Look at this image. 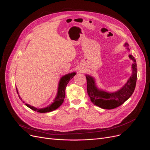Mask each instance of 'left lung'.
<instances>
[{"label":"left lung","instance_id":"8db88e82","mask_svg":"<svg viewBox=\"0 0 150 150\" xmlns=\"http://www.w3.org/2000/svg\"><path fill=\"white\" fill-rule=\"evenodd\" d=\"M125 46L128 50L129 44ZM129 57L133 61L132 64V74L127 83L117 91L109 93L99 89L95 83L94 78L89 75H86L87 80V91L91 102L99 107L106 110H112L121 106L133 94L137 84V65L134 57L129 54Z\"/></svg>","mask_w":150,"mask_h":150}]
</instances>
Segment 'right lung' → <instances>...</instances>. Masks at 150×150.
Listing matches in <instances>:
<instances>
[{"instance_id":"right-lung-1","label":"right lung","mask_w":150,"mask_h":150,"mask_svg":"<svg viewBox=\"0 0 150 150\" xmlns=\"http://www.w3.org/2000/svg\"><path fill=\"white\" fill-rule=\"evenodd\" d=\"M76 72H72V73H69L67 74L66 75L63 76L62 78L60 79L59 83V85H58V90H57V93L56 95V97L55 98V99H54L53 103L50 104L49 106H48L46 108H41V109H38L34 106H32L28 104H26L24 103V101H22L24 103H25V106H28V108H30L31 110H33L34 111H37L38 112H51L52 111L54 110H56L57 108H58L59 107L61 104H62V103L64 102V99L65 98V90H66V86L69 83V81L73 78V77L76 75ZM17 90V93H18V91L17 89L16 88ZM19 97L20 99H21V100L22 101V98L20 97V96L19 95Z\"/></svg>"}]
</instances>
